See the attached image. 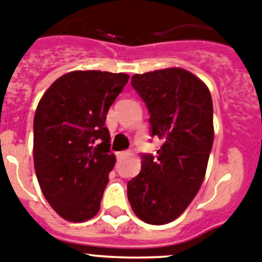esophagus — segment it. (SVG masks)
I'll return each instance as SVG.
<instances>
[{
    "instance_id": "34e87169",
    "label": "esophagus",
    "mask_w": 262,
    "mask_h": 262,
    "mask_svg": "<svg viewBox=\"0 0 262 262\" xmlns=\"http://www.w3.org/2000/svg\"><path fill=\"white\" fill-rule=\"evenodd\" d=\"M129 154H130V151H128V150H126V151H120L117 152V158H124Z\"/></svg>"
}]
</instances>
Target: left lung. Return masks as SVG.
Instances as JSON below:
<instances>
[{
    "label": "left lung",
    "instance_id": "obj_1",
    "mask_svg": "<svg viewBox=\"0 0 262 262\" xmlns=\"http://www.w3.org/2000/svg\"><path fill=\"white\" fill-rule=\"evenodd\" d=\"M132 86L150 114L151 137L163 145L142 154L128 183V200L141 221L166 225L199 193L214 141L213 100L206 84L180 68L134 74Z\"/></svg>",
    "mask_w": 262,
    "mask_h": 262
}]
</instances>
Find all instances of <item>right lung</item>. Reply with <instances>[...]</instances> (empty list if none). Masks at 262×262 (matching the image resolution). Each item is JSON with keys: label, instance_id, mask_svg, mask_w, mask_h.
Here are the masks:
<instances>
[{"label": "right lung", "instance_id": "add662e5", "mask_svg": "<svg viewBox=\"0 0 262 262\" xmlns=\"http://www.w3.org/2000/svg\"><path fill=\"white\" fill-rule=\"evenodd\" d=\"M129 75L75 70L52 83L34 117V164L44 197L69 222L98 214L116 162L105 128L108 110Z\"/></svg>", "mask_w": 262, "mask_h": 262}]
</instances>
